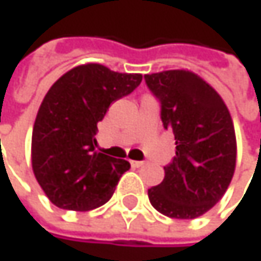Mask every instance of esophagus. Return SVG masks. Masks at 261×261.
<instances>
[{
	"label": "esophagus",
	"instance_id": "esophagus-1",
	"mask_svg": "<svg viewBox=\"0 0 261 261\" xmlns=\"http://www.w3.org/2000/svg\"><path fill=\"white\" fill-rule=\"evenodd\" d=\"M130 164L134 167H143L144 166V161H130Z\"/></svg>",
	"mask_w": 261,
	"mask_h": 261
}]
</instances>
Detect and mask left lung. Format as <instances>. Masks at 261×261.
Returning <instances> with one entry per match:
<instances>
[{"instance_id": "left-lung-1", "label": "left lung", "mask_w": 261, "mask_h": 261, "mask_svg": "<svg viewBox=\"0 0 261 261\" xmlns=\"http://www.w3.org/2000/svg\"><path fill=\"white\" fill-rule=\"evenodd\" d=\"M161 101L164 129L175 135L176 155L161 184L149 189L150 203L173 219H195L225 195L236 170V132L229 111L202 77L189 69L144 75Z\"/></svg>"}]
</instances>
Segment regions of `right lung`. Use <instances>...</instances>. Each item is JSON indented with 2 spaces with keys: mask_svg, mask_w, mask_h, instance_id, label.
Returning a JSON list of instances; mask_svg holds the SVG:
<instances>
[{
  "mask_svg": "<svg viewBox=\"0 0 261 261\" xmlns=\"http://www.w3.org/2000/svg\"><path fill=\"white\" fill-rule=\"evenodd\" d=\"M141 80V74L86 64L69 69L48 89L33 126L32 167L56 206L88 211L114 195L130 164L95 152L97 123L112 101L130 94Z\"/></svg>",
  "mask_w": 261,
  "mask_h": 261,
  "instance_id": "obj_1",
  "label": "right lung"
}]
</instances>
